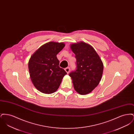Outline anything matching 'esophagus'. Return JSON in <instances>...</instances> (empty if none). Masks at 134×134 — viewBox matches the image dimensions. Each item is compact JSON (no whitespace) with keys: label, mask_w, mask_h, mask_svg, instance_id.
I'll return each mask as SVG.
<instances>
[{"label":"esophagus","mask_w":134,"mask_h":134,"mask_svg":"<svg viewBox=\"0 0 134 134\" xmlns=\"http://www.w3.org/2000/svg\"><path fill=\"white\" fill-rule=\"evenodd\" d=\"M65 71L67 73V74H68L69 72H70V68H69V67H67V68H66L65 69Z\"/></svg>","instance_id":"1"}]
</instances>
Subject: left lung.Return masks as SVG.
<instances>
[{"mask_svg": "<svg viewBox=\"0 0 134 134\" xmlns=\"http://www.w3.org/2000/svg\"><path fill=\"white\" fill-rule=\"evenodd\" d=\"M75 54L76 70L69 74L73 86L81 95L91 92L99 83L102 77L103 66L94 48L83 42L70 46Z\"/></svg>", "mask_w": 134, "mask_h": 134, "instance_id": "left-lung-1", "label": "left lung"}]
</instances>
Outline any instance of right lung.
<instances>
[{"label":"right lung","mask_w":134,"mask_h":134,"mask_svg":"<svg viewBox=\"0 0 134 134\" xmlns=\"http://www.w3.org/2000/svg\"><path fill=\"white\" fill-rule=\"evenodd\" d=\"M65 46L50 42L41 46L29 62L30 77L35 87L44 93L51 94L59 88L66 72L59 67L57 55Z\"/></svg>","instance_id":"1"}]
</instances>
